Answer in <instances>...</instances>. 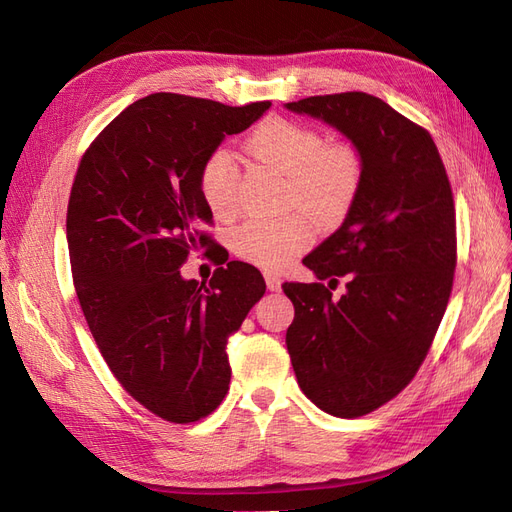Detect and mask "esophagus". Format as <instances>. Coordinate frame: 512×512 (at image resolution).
Masks as SVG:
<instances>
[{
    "label": "esophagus",
    "mask_w": 512,
    "mask_h": 512,
    "mask_svg": "<svg viewBox=\"0 0 512 512\" xmlns=\"http://www.w3.org/2000/svg\"><path fill=\"white\" fill-rule=\"evenodd\" d=\"M265 282H267V288H269L271 292H280V290H282L280 275L273 273V271H265Z\"/></svg>",
    "instance_id": "obj_1"
}]
</instances>
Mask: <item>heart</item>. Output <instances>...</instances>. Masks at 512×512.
Listing matches in <instances>:
<instances>
[{"mask_svg":"<svg viewBox=\"0 0 512 512\" xmlns=\"http://www.w3.org/2000/svg\"><path fill=\"white\" fill-rule=\"evenodd\" d=\"M245 151L286 177V205L307 209L322 224H335L350 211L361 188L363 164L352 145L327 143L316 128L273 117L250 134ZM200 194L218 220L235 218L239 211V168L224 147L209 153L200 168ZM316 228L305 213L282 218H252L230 237L235 254L252 265L282 269L307 250Z\"/></svg>","mask_w":512,"mask_h":512,"instance_id":"b5f03b06","label":"heart"}]
</instances>
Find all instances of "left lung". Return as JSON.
I'll use <instances>...</instances> for the list:
<instances>
[{
  "mask_svg": "<svg viewBox=\"0 0 512 512\" xmlns=\"http://www.w3.org/2000/svg\"><path fill=\"white\" fill-rule=\"evenodd\" d=\"M284 106L329 123L361 156L344 224L303 260L318 280L348 277L346 292L282 288L294 305L286 346L301 391L327 414L363 416L406 389L442 322L457 265L451 183L429 132L376 96Z\"/></svg>",
  "mask_w": 512,
  "mask_h": 512,
  "instance_id": "obj_1",
  "label": "left lung"
}]
</instances>
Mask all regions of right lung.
<instances>
[{"mask_svg": "<svg viewBox=\"0 0 512 512\" xmlns=\"http://www.w3.org/2000/svg\"><path fill=\"white\" fill-rule=\"evenodd\" d=\"M269 106L151 94L108 123L76 170L66 218L76 297L113 376L170 423L222 404L228 337L267 290L239 260H220L209 286L179 269L211 243L200 168Z\"/></svg>", "mask_w": 512, "mask_h": 512, "instance_id": "1", "label": "right lung"}]
</instances>
